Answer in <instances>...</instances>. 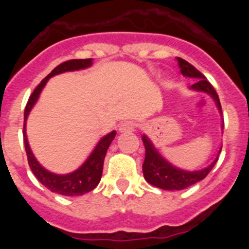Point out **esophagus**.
<instances>
[{"label":"esophagus","instance_id":"34e87169","mask_svg":"<svg viewBox=\"0 0 249 249\" xmlns=\"http://www.w3.org/2000/svg\"><path fill=\"white\" fill-rule=\"evenodd\" d=\"M136 124L132 121H126V122H123L122 124L120 126V132H123V133H126V132H132L135 131Z\"/></svg>","mask_w":249,"mask_h":249}]
</instances>
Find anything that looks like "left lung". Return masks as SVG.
Listing matches in <instances>:
<instances>
[{
  "instance_id": "1",
  "label": "left lung",
  "mask_w": 249,
  "mask_h": 249,
  "mask_svg": "<svg viewBox=\"0 0 249 249\" xmlns=\"http://www.w3.org/2000/svg\"><path fill=\"white\" fill-rule=\"evenodd\" d=\"M177 61L178 66H179V70H181L183 76L193 77V78H197V80H198L191 86V89L211 94L213 100L215 101V105H217L218 109L222 112L218 94H217L215 89H213V86L206 80V77H204L195 66L191 65L190 62H187L186 59L177 57ZM142 141H143L144 148H146V156H144V162L143 166H142L144 178H146V181L148 182V183L153 184V186L158 187V188H162V190H184L187 187H190L192 186V184L197 183V182L202 181V179L206 178V176L211 172V169L214 167L215 162L218 160V158H215L211 166H208L204 169H201V171H195V172L182 171V169L176 168L172 164H169L168 162L158 153L157 149L153 147L152 142L146 137V136L142 137Z\"/></svg>"
}]
</instances>
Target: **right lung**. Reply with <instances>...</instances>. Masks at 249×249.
<instances>
[{
	"label": "right lung",
	"instance_id": "right-lung-1",
	"mask_svg": "<svg viewBox=\"0 0 249 249\" xmlns=\"http://www.w3.org/2000/svg\"><path fill=\"white\" fill-rule=\"evenodd\" d=\"M92 65V58H86V59H70L66 62L61 63L57 66L53 71L51 72L47 77H45L41 83L37 86L35 91L28 98V102L26 105L25 108V123H23V142H25V149L27 153V160L28 164H30L31 169L36 178L45 187H47L51 192L58 193L62 196H82L85 193L89 192L93 188L97 187L100 183L101 177H102V169H103V162H105L106 153L108 149L109 144L113 141L116 132L112 131L107 136L102 138L96 146L94 151L92 152L89 160H86L85 163L80 167V168L74 171V172L70 173V175L59 176L54 175V173L48 172L47 169L43 168L41 164L37 162L35 158L34 153L31 151L30 144H28L27 137H26V120L32 109L34 105L36 103L37 98H38L39 93L45 87L46 82L48 78H51L54 74L63 73L67 71H76V70H82V68L89 67Z\"/></svg>",
	"mask_w": 249,
	"mask_h": 249
}]
</instances>
